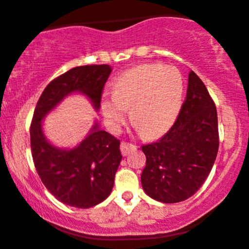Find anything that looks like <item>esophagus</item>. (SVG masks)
<instances>
[{"instance_id": "obj_1", "label": "esophagus", "mask_w": 249, "mask_h": 249, "mask_svg": "<svg viewBox=\"0 0 249 249\" xmlns=\"http://www.w3.org/2000/svg\"><path fill=\"white\" fill-rule=\"evenodd\" d=\"M120 149H122L123 156H127L130 152H132L136 149V146L132 143H127V142H122V144H120Z\"/></svg>"}]
</instances>
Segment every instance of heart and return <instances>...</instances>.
Masks as SVG:
<instances>
[{
    "instance_id": "heart-1",
    "label": "heart",
    "mask_w": 249,
    "mask_h": 249,
    "mask_svg": "<svg viewBox=\"0 0 249 249\" xmlns=\"http://www.w3.org/2000/svg\"><path fill=\"white\" fill-rule=\"evenodd\" d=\"M185 84L178 69L163 64H143L118 76L113 93L103 95L101 110L107 124L119 130L131 107L134 122L148 137L165 132L183 103Z\"/></svg>"
}]
</instances>
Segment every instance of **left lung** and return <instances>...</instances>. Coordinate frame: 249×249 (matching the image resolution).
<instances>
[{"instance_id":"1","label":"left lung","mask_w":249,"mask_h":249,"mask_svg":"<svg viewBox=\"0 0 249 249\" xmlns=\"http://www.w3.org/2000/svg\"><path fill=\"white\" fill-rule=\"evenodd\" d=\"M219 148L216 108L203 81L189 74L186 100L168 132L142 146L146 166L143 191L161 203H178L194 196L208 178Z\"/></svg>"}]
</instances>
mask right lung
I'll use <instances>...</instances> for the list:
<instances>
[{
    "label": "right lung",
    "mask_w": 249,
    "mask_h": 249,
    "mask_svg": "<svg viewBox=\"0 0 249 249\" xmlns=\"http://www.w3.org/2000/svg\"><path fill=\"white\" fill-rule=\"evenodd\" d=\"M110 71L108 64L71 69L46 86L34 112L30 143L36 171L46 189L67 206L91 208L109 196L123 158L120 141L101 129L96 120L83 141L60 148L45 136L43 119L74 93L85 96L97 112Z\"/></svg>",
    "instance_id": "1"
}]
</instances>
